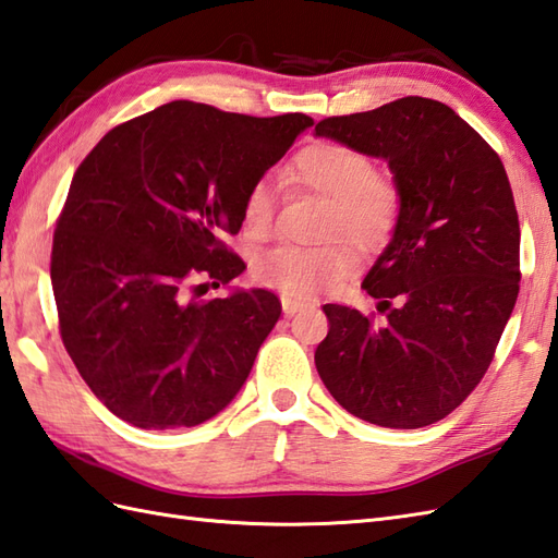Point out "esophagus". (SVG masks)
Returning a JSON list of instances; mask_svg holds the SVG:
<instances>
[{"label": "esophagus", "instance_id": "34e87169", "mask_svg": "<svg viewBox=\"0 0 558 558\" xmlns=\"http://www.w3.org/2000/svg\"><path fill=\"white\" fill-rule=\"evenodd\" d=\"M280 304H282L284 316H294V314H300V311H306L311 306L308 302L296 300V296H290V294H282L280 296Z\"/></svg>", "mask_w": 558, "mask_h": 558}]
</instances>
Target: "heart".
Here are the masks:
<instances>
[{"mask_svg":"<svg viewBox=\"0 0 558 558\" xmlns=\"http://www.w3.org/2000/svg\"><path fill=\"white\" fill-rule=\"evenodd\" d=\"M292 173L308 190L328 197V235H347L364 252L380 250L399 218V192L390 178L373 173L371 159L344 142H316L294 157ZM276 185L258 180L242 204V228L250 240H264L274 228ZM359 268V254L349 242L326 247H280L254 262L256 282L288 294H316L340 284Z\"/></svg>","mask_w":558,"mask_h":558,"instance_id":"b5f03b06","label":"heart"}]
</instances>
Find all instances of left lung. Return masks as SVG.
I'll return each mask as SVG.
<instances>
[{"label": "left lung", "instance_id": "obj_1", "mask_svg": "<svg viewBox=\"0 0 558 558\" xmlns=\"http://www.w3.org/2000/svg\"><path fill=\"white\" fill-rule=\"evenodd\" d=\"M316 137L387 161L399 192L392 238L361 282L387 318L323 306L320 380L361 421H442L483 380L515 306L521 228L504 163L454 109L425 97L332 116Z\"/></svg>", "mask_w": 558, "mask_h": 558}]
</instances>
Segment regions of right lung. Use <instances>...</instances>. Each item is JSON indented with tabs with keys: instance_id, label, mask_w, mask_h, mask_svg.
I'll return each mask as SVG.
<instances>
[{
	"instance_id": "right-lung-1",
	"label": "right lung",
	"mask_w": 558,
	"mask_h": 558,
	"mask_svg": "<svg viewBox=\"0 0 558 558\" xmlns=\"http://www.w3.org/2000/svg\"><path fill=\"white\" fill-rule=\"evenodd\" d=\"M306 113L274 119L175 99L116 125L77 166L51 247L61 340L121 421L192 427L223 411L280 318L268 290L204 300L242 274L220 235Z\"/></svg>"
}]
</instances>
